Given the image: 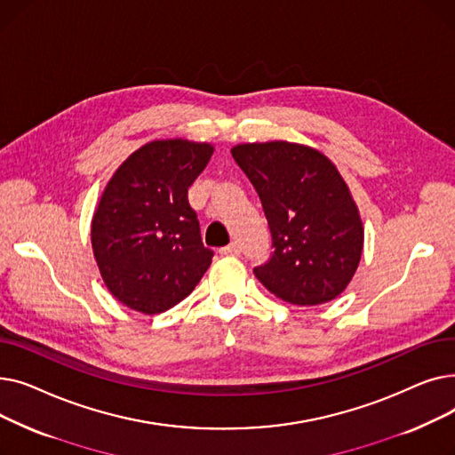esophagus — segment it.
I'll return each mask as SVG.
<instances>
[{"label": "esophagus", "mask_w": 455, "mask_h": 455, "mask_svg": "<svg viewBox=\"0 0 455 455\" xmlns=\"http://www.w3.org/2000/svg\"><path fill=\"white\" fill-rule=\"evenodd\" d=\"M220 252H221V256H237V254L242 252V249H240V245H237V243L234 242V243L223 247Z\"/></svg>", "instance_id": "1"}]
</instances>
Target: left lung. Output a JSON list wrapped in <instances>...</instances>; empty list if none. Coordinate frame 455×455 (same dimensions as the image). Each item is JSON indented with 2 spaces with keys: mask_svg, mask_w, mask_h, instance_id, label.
<instances>
[{
  "mask_svg": "<svg viewBox=\"0 0 455 455\" xmlns=\"http://www.w3.org/2000/svg\"><path fill=\"white\" fill-rule=\"evenodd\" d=\"M232 156L258 191L273 252L256 278L278 299L317 306L350 283L363 251V223L338 167L300 143H240Z\"/></svg>",
  "mask_w": 455,
  "mask_h": 455,
  "instance_id": "obj_1",
  "label": "left lung"
}]
</instances>
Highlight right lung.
<instances>
[{"label":"right lung","mask_w":455,"mask_h":455,"mask_svg":"<svg viewBox=\"0 0 455 455\" xmlns=\"http://www.w3.org/2000/svg\"><path fill=\"white\" fill-rule=\"evenodd\" d=\"M213 146L155 140L134 151L108 180L92 220V249L108 291L155 315L186 299L212 264L188 188Z\"/></svg>","instance_id":"1"}]
</instances>
